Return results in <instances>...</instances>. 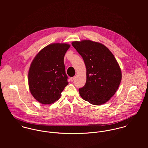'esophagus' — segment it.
I'll return each mask as SVG.
<instances>
[{"instance_id": "1", "label": "esophagus", "mask_w": 148, "mask_h": 148, "mask_svg": "<svg viewBox=\"0 0 148 148\" xmlns=\"http://www.w3.org/2000/svg\"><path fill=\"white\" fill-rule=\"evenodd\" d=\"M75 78V76H74V77H71V82H73Z\"/></svg>"}]
</instances>
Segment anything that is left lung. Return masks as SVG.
<instances>
[{"instance_id":"obj_1","label":"left lung","mask_w":148,"mask_h":148,"mask_svg":"<svg viewBox=\"0 0 148 148\" xmlns=\"http://www.w3.org/2000/svg\"><path fill=\"white\" fill-rule=\"evenodd\" d=\"M83 58L86 69V81L79 89L85 101L95 106L105 104L117 91L122 73L113 53L104 44L84 40L72 42Z\"/></svg>"}]
</instances>
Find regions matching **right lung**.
Masks as SVG:
<instances>
[{
  "label": "right lung",
  "instance_id": "1",
  "mask_svg": "<svg viewBox=\"0 0 148 148\" xmlns=\"http://www.w3.org/2000/svg\"><path fill=\"white\" fill-rule=\"evenodd\" d=\"M70 45L53 43L36 55L28 71V85L31 95L40 103L51 104L59 99L68 84L64 58Z\"/></svg>",
  "mask_w": 148,
  "mask_h": 148
}]
</instances>
